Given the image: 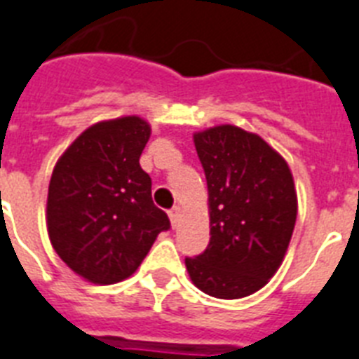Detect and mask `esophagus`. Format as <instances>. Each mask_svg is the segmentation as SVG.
Segmentation results:
<instances>
[{"label":"esophagus","mask_w":359,"mask_h":359,"mask_svg":"<svg viewBox=\"0 0 359 359\" xmlns=\"http://www.w3.org/2000/svg\"><path fill=\"white\" fill-rule=\"evenodd\" d=\"M180 212H182V210H180V206H175L173 210H170V221H171V224H173V228L177 226V222H179Z\"/></svg>","instance_id":"obj_1"}]
</instances>
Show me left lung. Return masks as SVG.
<instances>
[{
  "mask_svg": "<svg viewBox=\"0 0 359 359\" xmlns=\"http://www.w3.org/2000/svg\"><path fill=\"white\" fill-rule=\"evenodd\" d=\"M204 168L210 245L186 257L189 279L219 299L257 292L281 266L297 217L287 161L263 138L222 123L194 135Z\"/></svg>",
  "mask_w": 359,
  "mask_h": 359,
  "instance_id": "8db88e82",
  "label": "left lung"
}]
</instances>
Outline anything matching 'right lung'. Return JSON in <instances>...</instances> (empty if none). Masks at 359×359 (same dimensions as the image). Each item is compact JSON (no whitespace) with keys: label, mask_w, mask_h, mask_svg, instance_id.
Listing matches in <instances>:
<instances>
[{"label":"right lung","mask_w":359,"mask_h":359,"mask_svg":"<svg viewBox=\"0 0 359 359\" xmlns=\"http://www.w3.org/2000/svg\"><path fill=\"white\" fill-rule=\"evenodd\" d=\"M151 128L140 116L87 128L53 170L47 231L72 272L95 285L135 273L170 219L153 204L140 155Z\"/></svg>","instance_id":"1"}]
</instances>
